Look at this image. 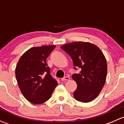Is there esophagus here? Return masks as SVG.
I'll return each instance as SVG.
<instances>
[{
	"label": "esophagus",
	"mask_w": 124,
	"mask_h": 124,
	"mask_svg": "<svg viewBox=\"0 0 124 124\" xmlns=\"http://www.w3.org/2000/svg\"><path fill=\"white\" fill-rule=\"evenodd\" d=\"M70 80V77L67 76V77H64V78H62V79H61V80L62 81H69Z\"/></svg>",
	"instance_id": "obj_1"
}]
</instances>
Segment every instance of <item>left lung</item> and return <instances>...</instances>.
Returning <instances> with one entry per match:
<instances>
[{"label": "left lung", "instance_id": "obj_1", "mask_svg": "<svg viewBox=\"0 0 124 124\" xmlns=\"http://www.w3.org/2000/svg\"><path fill=\"white\" fill-rule=\"evenodd\" d=\"M61 48L71 56L75 69H80L72 76L77 85L75 99L82 102L95 99L104 85L107 72V61L100 48L82 41L66 44Z\"/></svg>", "mask_w": 124, "mask_h": 124}]
</instances>
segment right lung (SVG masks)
Instances as JSON below:
<instances>
[{
    "instance_id": "add662e5",
    "label": "right lung",
    "mask_w": 124,
    "mask_h": 124,
    "mask_svg": "<svg viewBox=\"0 0 124 124\" xmlns=\"http://www.w3.org/2000/svg\"><path fill=\"white\" fill-rule=\"evenodd\" d=\"M55 47L54 45L32 47L24 53L17 62L16 77L18 87L24 98L32 103L46 102L57 85L46 63Z\"/></svg>"
}]
</instances>
